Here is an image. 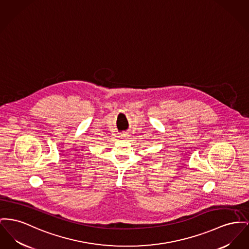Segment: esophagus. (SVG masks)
<instances>
[{"label":"esophagus","mask_w":249,"mask_h":249,"mask_svg":"<svg viewBox=\"0 0 249 249\" xmlns=\"http://www.w3.org/2000/svg\"><path fill=\"white\" fill-rule=\"evenodd\" d=\"M121 137H126V134H122V135H121Z\"/></svg>","instance_id":"esophagus-1"}]
</instances>
